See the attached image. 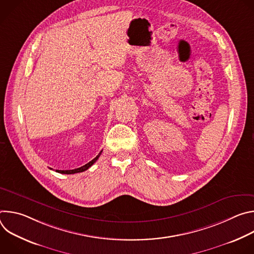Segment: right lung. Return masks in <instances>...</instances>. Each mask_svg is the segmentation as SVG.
I'll return each instance as SVG.
<instances>
[{"label": "right lung", "instance_id": "right-lung-1", "mask_svg": "<svg viewBox=\"0 0 254 254\" xmlns=\"http://www.w3.org/2000/svg\"><path fill=\"white\" fill-rule=\"evenodd\" d=\"M102 152V151H101ZM101 152L92 160V161H90L89 163H87V164H85L84 166H82V167H80V168H77V169H74V170H56V172H58V173H61V174H75V173H81V172H84V171H86L88 168H90L96 161H97V159L99 158V156H100V154H101Z\"/></svg>", "mask_w": 254, "mask_h": 254}]
</instances>
